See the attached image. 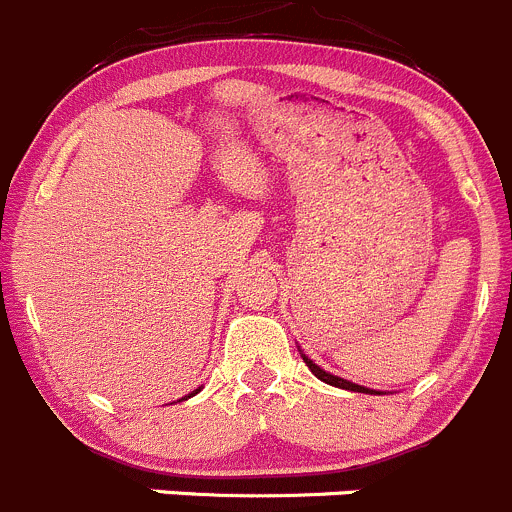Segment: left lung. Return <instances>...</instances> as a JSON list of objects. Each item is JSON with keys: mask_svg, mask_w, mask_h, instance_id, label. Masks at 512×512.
Returning <instances> with one entry per match:
<instances>
[{"mask_svg": "<svg viewBox=\"0 0 512 512\" xmlns=\"http://www.w3.org/2000/svg\"><path fill=\"white\" fill-rule=\"evenodd\" d=\"M303 361H305V366H308V369L313 371V374L318 376V379H321V381H326V384H331V386H338V389H348V391H361V394H376V391H371V389H364V386L351 384V381H346V379H338V376L328 374V371H323L321 366H315L313 361H310L308 356H303Z\"/></svg>", "mask_w": 512, "mask_h": 512, "instance_id": "8db88e82", "label": "left lung"}]
</instances>
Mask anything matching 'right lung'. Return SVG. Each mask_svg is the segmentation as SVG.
I'll list each match as a JSON object with an SVG mask.
<instances>
[{"mask_svg": "<svg viewBox=\"0 0 512 512\" xmlns=\"http://www.w3.org/2000/svg\"><path fill=\"white\" fill-rule=\"evenodd\" d=\"M197 391H199V389H197Z\"/></svg>", "mask_w": 512, "mask_h": 512, "instance_id": "right-lung-1", "label": "right lung"}]
</instances>
